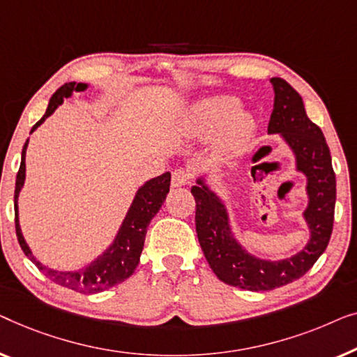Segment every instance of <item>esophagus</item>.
<instances>
[{
    "mask_svg": "<svg viewBox=\"0 0 357 357\" xmlns=\"http://www.w3.org/2000/svg\"><path fill=\"white\" fill-rule=\"evenodd\" d=\"M189 183H190V173L188 172V169H184V168L174 169L173 176H172L173 188H181V185H185Z\"/></svg>",
    "mask_w": 357,
    "mask_h": 357,
    "instance_id": "34e87169",
    "label": "esophagus"
}]
</instances>
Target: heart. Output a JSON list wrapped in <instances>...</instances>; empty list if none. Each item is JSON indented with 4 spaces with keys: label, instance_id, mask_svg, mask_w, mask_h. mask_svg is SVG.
Listing matches in <instances>:
<instances>
[{
    "label": "heart",
    "instance_id": "obj_1",
    "mask_svg": "<svg viewBox=\"0 0 357 357\" xmlns=\"http://www.w3.org/2000/svg\"><path fill=\"white\" fill-rule=\"evenodd\" d=\"M238 102L233 97H213L204 100L192 113V128L197 134H213L222 129L218 150L231 152L243 145L254 129V119L244 112H236Z\"/></svg>",
    "mask_w": 357,
    "mask_h": 357
}]
</instances>
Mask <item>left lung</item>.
<instances>
[{
    "label": "left lung",
    "instance_id": "1",
    "mask_svg": "<svg viewBox=\"0 0 357 357\" xmlns=\"http://www.w3.org/2000/svg\"><path fill=\"white\" fill-rule=\"evenodd\" d=\"M270 82L275 102L268 134L283 135L296 155L298 169L307 178V245L278 262L254 257L231 236L227 208L204 179H197L190 189L195 199V231L210 268L223 283L248 291H270L304 277L327 249L335 218L336 179L324 132L307 118L303 98L284 79L273 77Z\"/></svg>",
    "mask_w": 357,
    "mask_h": 357
}]
</instances>
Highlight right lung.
<instances>
[{"instance_id": "right-lung-1", "label": "right lung", "mask_w": 357, "mask_h": 357, "mask_svg": "<svg viewBox=\"0 0 357 357\" xmlns=\"http://www.w3.org/2000/svg\"><path fill=\"white\" fill-rule=\"evenodd\" d=\"M87 89L85 84H76V82H68L59 87L56 92L53 93V97L50 98L48 108L45 112L43 118L35 124L30 132H33L54 109L58 108V105L63 103L64 98L71 97V93L82 92ZM29 139L26 140L22 149V160L21 167H19L17 178H16V190H14V212H16V234L17 241L21 244V249L24 254L32 260L40 272L45 277L50 278L53 283L61 284L64 288L74 289L77 293L82 294H95L102 293V291L116 286L123 281H126L130 275L134 273L135 267H137L140 254L144 249V241L145 234H147V227L152 222V218L157 215V212L162 208V204L167 199V194L169 192V181H172V174L165 173L162 176H157L145 183L142 188L137 190L135 197L130 205L129 212L124 218L121 228L118 231L116 239L109 245V249L103 255L89 265L87 268L79 270V272H56L45 267L33 257L30 252L29 245L24 241V236L21 233V227H19V217H17V197L21 192L24 179H26V150H27Z\"/></svg>"}]
</instances>
